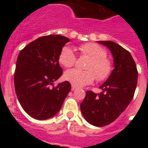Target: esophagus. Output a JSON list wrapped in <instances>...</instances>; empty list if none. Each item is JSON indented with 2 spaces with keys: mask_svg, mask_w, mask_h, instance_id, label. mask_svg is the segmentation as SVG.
<instances>
[{
  "mask_svg": "<svg viewBox=\"0 0 148 148\" xmlns=\"http://www.w3.org/2000/svg\"><path fill=\"white\" fill-rule=\"evenodd\" d=\"M77 87H75L74 85L71 86V90H77Z\"/></svg>",
  "mask_w": 148,
  "mask_h": 148,
  "instance_id": "esophagus-1",
  "label": "esophagus"
}]
</instances>
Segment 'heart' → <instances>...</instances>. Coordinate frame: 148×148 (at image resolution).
I'll list each match as a JSON object with an SVG mask.
<instances>
[{"label":"heart","instance_id":"1","mask_svg":"<svg viewBox=\"0 0 148 148\" xmlns=\"http://www.w3.org/2000/svg\"><path fill=\"white\" fill-rule=\"evenodd\" d=\"M81 55L90 58L85 71L73 68L64 73V79L77 87L91 84L95 79L102 81L108 79L111 74L113 64L107 58V51L101 45L95 43H87L77 47ZM76 54L71 47L65 46L60 50L58 55V62L64 67H71L75 64Z\"/></svg>","mask_w":148,"mask_h":148}]
</instances>
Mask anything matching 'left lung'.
<instances>
[{
    "instance_id": "left-lung-1",
    "label": "left lung",
    "mask_w": 148,
    "mask_h": 148,
    "mask_svg": "<svg viewBox=\"0 0 148 148\" xmlns=\"http://www.w3.org/2000/svg\"><path fill=\"white\" fill-rule=\"evenodd\" d=\"M108 47L114 58V70L108 79L100 86L102 92H86L81 103L84 119L96 127L112 123L121 114L133 99L138 83V72L129 51L117 43L100 40Z\"/></svg>"
}]
</instances>
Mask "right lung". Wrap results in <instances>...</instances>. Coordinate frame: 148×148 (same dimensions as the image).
<instances>
[{
    "label": "right lung",
    "mask_w": 148,
    "mask_h": 148,
    "mask_svg": "<svg viewBox=\"0 0 148 148\" xmlns=\"http://www.w3.org/2000/svg\"><path fill=\"white\" fill-rule=\"evenodd\" d=\"M69 41L58 34L43 36L20 51L14 77L15 92L24 111L34 119L54 116L71 89L68 81L53 86L63 74L58 55Z\"/></svg>",
    "instance_id": "obj_1"
}]
</instances>
